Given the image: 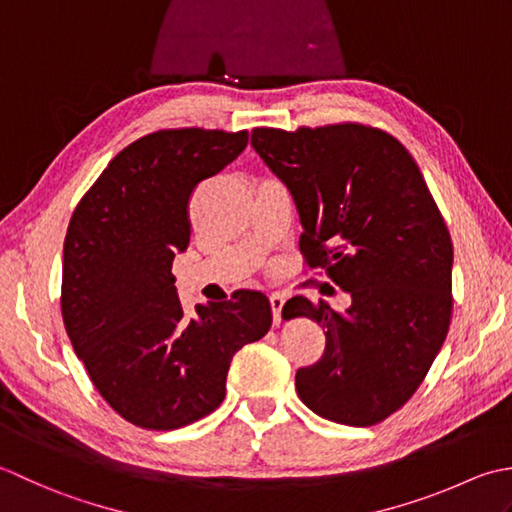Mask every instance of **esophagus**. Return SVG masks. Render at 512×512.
I'll list each match as a JSON object with an SVG mask.
<instances>
[{
  "label": "esophagus",
  "mask_w": 512,
  "mask_h": 512,
  "mask_svg": "<svg viewBox=\"0 0 512 512\" xmlns=\"http://www.w3.org/2000/svg\"><path fill=\"white\" fill-rule=\"evenodd\" d=\"M271 302V311H274V325H280V314H283V305H285V296L283 294H271L269 296Z\"/></svg>",
  "instance_id": "34e87169"
}]
</instances>
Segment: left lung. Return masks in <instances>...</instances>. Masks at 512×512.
I'll return each mask as SVG.
<instances>
[{
	"label": "left lung",
	"mask_w": 512,
	"mask_h": 512,
	"mask_svg": "<svg viewBox=\"0 0 512 512\" xmlns=\"http://www.w3.org/2000/svg\"><path fill=\"white\" fill-rule=\"evenodd\" d=\"M252 148L294 196L300 252L351 296L344 311L302 296L283 318L322 325V358L296 373L325 420L373 426L411 400L451 325L453 243L413 156L360 123L252 130Z\"/></svg>",
	"instance_id": "8db88e82"
}]
</instances>
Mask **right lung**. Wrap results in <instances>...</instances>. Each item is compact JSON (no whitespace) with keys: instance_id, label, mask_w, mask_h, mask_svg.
<instances>
[{"instance_id":"1","label":"right lung","mask_w":512,"mask_h":512,"mask_svg":"<svg viewBox=\"0 0 512 512\" xmlns=\"http://www.w3.org/2000/svg\"><path fill=\"white\" fill-rule=\"evenodd\" d=\"M245 145V130L152 132L114 156L70 218L68 338L101 398L141 429L174 431L218 409L234 353L271 327L269 300L252 289L187 316L172 276L194 187Z\"/></svg>"}]
</instances>
